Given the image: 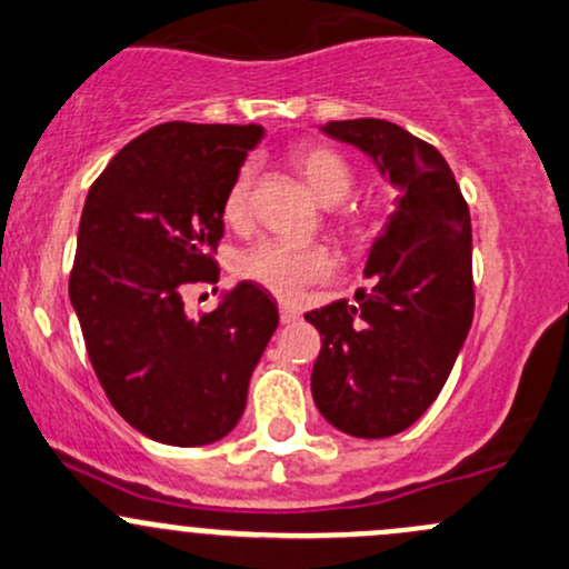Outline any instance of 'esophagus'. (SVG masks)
Wrapping results in <instances>:
<instances>
[{"label":"esophagus","mask_w":569,"mask_h":569,"mask_svg":"<svg viewBox=\"0 0 569 569\" xmlns=\"http://www.w3.org/2000/svg\"><path fill=\"white\" fill-rule=\"evenodd\" d=\"M297 319H300V310H297L295 305H280V321H283V325H295Z\"/></svg>","instance_id":"obj_1"}]
</instances>
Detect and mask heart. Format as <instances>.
<instances>
[{
	"instance_id": "1",
	"label": "heart",
	"mask_w": 569,
	"mask_h": 569,
	"mask_svg": "<svg viewBox=\"0 0 569 569\" xmlns=\"http://www.w3.org/2000/svg\"><path fill=\"white\" fill-rule=\"evenodd\" d=\"M291 166L308 184L310 193L325 204L343 199L355 182L351 166L346 163L343 154L321 143L291 149ZM250 182H253L250 166H242L223 196V220L237 229L248 223ZM332 269L335 261L327 248L316 242H286V239H261L237 259V272L242 278L264 286L267 291L283 300L300 295L305 286L330 278Z\"/></svg>"
}]
</instances>
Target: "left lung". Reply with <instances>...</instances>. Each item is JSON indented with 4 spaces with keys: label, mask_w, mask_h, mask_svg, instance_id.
<instances>
[{
    "label": "left lung",
    "mask_w": 569,
    "mask_h": 569,
    "mask_svg": "<svg viewBox=\"0 0 569 569\" xmlns=\"http://www.w3.org/2000/svg\"><path fill=\"white\" fill-rule=\"evenodd\" d=\"M373 158L398 207L370 248L355 305L305 319L321 335L310 390L325 420L357 439L415 426L445 387L475 316L471 218L439 149L385 119L327 122Z\"/></svg>",
    "instance_id": "left-lung-1"
}]
</instances>
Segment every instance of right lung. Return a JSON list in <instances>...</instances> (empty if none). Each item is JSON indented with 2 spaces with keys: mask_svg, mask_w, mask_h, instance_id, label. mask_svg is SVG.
<instances>
[{
  "mask_svg": "<svg viewBox=\"0 0 569 569\" xmlns=\"http://www.w3.org/2000/svg\"><path fill=\"white\" fill-rule=\"evenodd\" d=\"M261 124L166 122L119 149L83 201L70 302L113 409L160 445L237 426L278 305L250 280L199 319L182 291L218 283L223 196Z\"/></svg>",
  "mask_w": 569,
  "mask_h": 569,
  "instance_id": "add662e5",
  "label": "right lung"
}]
</instances>
